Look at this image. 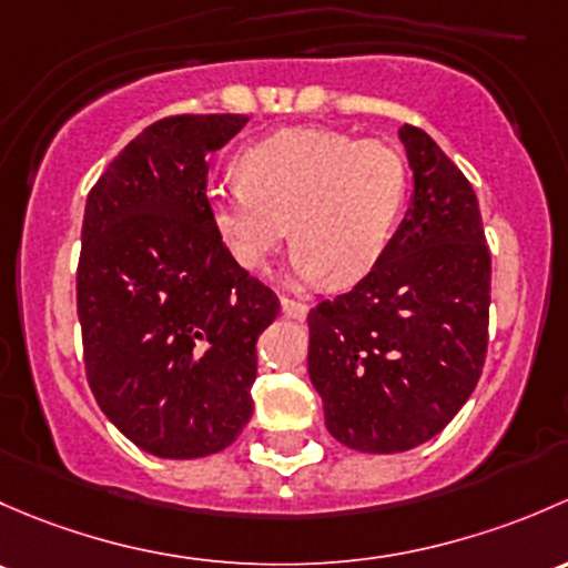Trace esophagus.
I'll return each instance as SVG.
<instances>
[{
    "label": "esophagus",
    "instance_id": "34e87169",
    "mask_svg": "<svg viewBox=\"0 0 568 568\" xmlns=\"http://www.w3.org/2000/svg\"><path fill=\"white\" fill-rule=\"evenodd\" d=\"M282 312H284V317H290V320H306L308 306L301 301H292V297H282Z\"/></svg>",
    "mask_w": 568,
    "mask_h": 568
}]
</instances>
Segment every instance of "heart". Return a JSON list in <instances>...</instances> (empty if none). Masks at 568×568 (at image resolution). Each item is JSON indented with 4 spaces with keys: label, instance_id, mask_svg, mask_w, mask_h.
<instances>
[{
    "label": "heart",
    "instance_id": "b5f03b06",
    "mask_svg": "<svg viewBox=\"0 0 568 568\" xmlns=\"http://www.w3.org/2000/svg\"><path fill=\"white\" fill-rule=\"evenodd\" d=\"M235 169V185L207 189L215 237L232 262L262 271L292 235L297 282L331 276L347 286L369 276L394 245L410 194V169L394 144L331 128L271 133Z\"/></svg>",
    "mask_w": 568,
    "mask_h": 568
}]
</instances>
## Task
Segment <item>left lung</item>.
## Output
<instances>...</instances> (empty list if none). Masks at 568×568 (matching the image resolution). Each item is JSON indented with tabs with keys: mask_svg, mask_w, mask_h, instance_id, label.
<instances>
[{
	"mask_svg": "<svg viewBox=\"0 0 568 568\" xmlns=\"http://www.w3.org/2000/svg\"><path fill=\"white\" fill-rule=\"evenodd\" d=\"M410 210L369 276L308 312V377L325 426L366 454L410 452L470 399L487 358L481 210L465 174L420 128H399Z\"/></svg>",
	"mask_w": 568,
	"mask_h": 568,
	"instance_id": "8db88e82",
	"label": "left lung"
}]
</instances>
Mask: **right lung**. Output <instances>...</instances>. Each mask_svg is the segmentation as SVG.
I'll return each mask as SVG.
<instances>
[{"label": "right lung", "instance_id": "right-lung-1", "mask_svg": "<svg viewBox=\"0 0 568 568\" xmlns=\"http://www.w3.org/2000/svg\"><path fill=\"white\" fill-rule=\"evenodd\" d=\"M245 114H180L144 128L87 196L75 273L90 388L142 452H224L254 413L256 338L278 314L207 219V158Z\"/></svg>", "mask_w": 568, "mask_h": 568}]
</instances>
